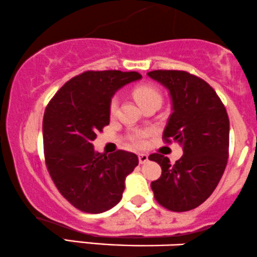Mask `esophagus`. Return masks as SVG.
Segmentation results:
<instances>
[{"label": "esophagus", "instance_id": "34e87169", "mask_svg": "<svg viewBox=\"0 0 257 257\" xmlns=\"http://www.w3.org/2000/svg\"><path fill=\"white\" fill-rule=\"evenodd\" d=\"M138 160H140V164L143 165L149 161V156H148L147 154H138Z\"/></svg>", "mask_w": 257, "mask_h": 257}]
</instances>
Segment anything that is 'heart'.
<instances>
[{
  "mask_svg": "<svg viewBox=\"0 0 257 257\" xmlns=\"http://www.w3.org/2000/svg\"><path fill=\"white\" fill-rule=\"evenodd\" d=\"M134 96L136 101L140 103L141 107H143L144 104L149 103L152 101H161V96L160 93L156 91L155 89L152 86L148 85H141L137 86L134 90ZM117 109V98L113 97L111 98L109 103V113L110 115H114L116 113ZM147 132H136V134L132 136V142L135 143V146L137 147H144L147 144Z\"/></svg>",
  "mask_w": 257,
  "mask_h": 257,
  "instance_id": "obj_1",
  "label": "heart"
}]
</instances>
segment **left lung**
Masks as SVG:
<instances>
[{"label":"left lung","instance_id":"1","mask_svg":"<svg viewBox=\"0 0 257 257\" xmlns=\"http://www.w3.org/2000/svg\"><path fill=\"white\" fill-rule=\"evenodd\" d=\"M147 74L168 90L172 114L164 138L179 143L184 152L174 165L160 154L149 156L162 168L152 190L162 207L188 212L213 194L224 174L230 137L227 111L213 87L196 75L184 71Z\"/></svg>","mask_w":257,"mask_h":257}]
</instances>
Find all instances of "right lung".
Masks as SVG:
<instances>
[{
    "instance_id": "right-lung-1",
    "label": "right lung",
    "mask_w": 257,
    "mask_h": 257,
    "mask_svg": "<svg viewBox=\"0 0 257 257\" xmlns=\"http://www.w3.org/2000/svg\"><path fill=\"white\" fill-rule=\"evenodd\" d=\"M137 72L87 71L55 93L43 117L45 164L72 206L98 214L121 200L125 180L138 165L134 153H96L92 141L109 123V103L117 90L140 80Z\"/></svg>"
}]
</instances>
